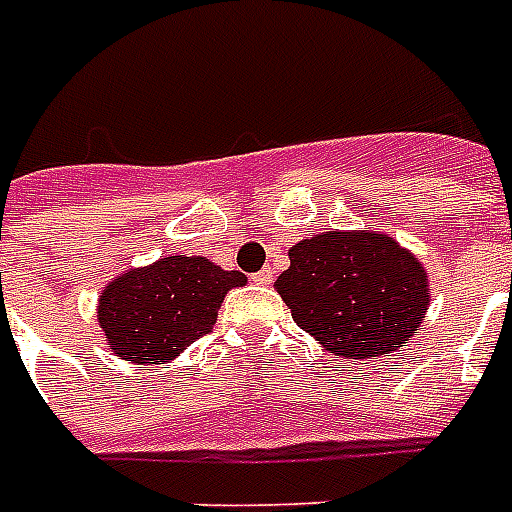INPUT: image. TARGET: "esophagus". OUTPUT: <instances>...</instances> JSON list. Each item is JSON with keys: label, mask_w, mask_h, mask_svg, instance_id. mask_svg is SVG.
<instances>
[{"label": "esophagus", "mask_w": 512, "mask_h": 512, "mask_svg": "<svg viewBox=\"0 0 512 512\" xmlns=\"http://www.w3.org/2000/svg\"><path fill=\"white\" fill-rule=\"evenodd\" d=\"M252 281H255V284H260V287H268V284L273 281V271L271 268H263V271L252 273Z\"/></svg>", "instance_id": "obj_1"}]
</instances>
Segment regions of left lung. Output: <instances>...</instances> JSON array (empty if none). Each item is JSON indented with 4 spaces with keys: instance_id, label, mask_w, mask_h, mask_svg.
Here are the masks:
<instances>
[{
    "instance_id": "8db88e82",
    "label": "left lung",
    "mask_w": 512,
    "mask_h": 512,
    "mask_svg": "<svg viewBox=\"0 0 512 512\" xmlns=\"http://www.w3.org/2000/svg\"><path fill=\"white\" fill-rule=\"evenodd\" d=\"M303 332L342 358L385 356L420 329L430 305L417 257L377 231H324L289 249L276 279Z\"/></svg>"
}]
</instances>
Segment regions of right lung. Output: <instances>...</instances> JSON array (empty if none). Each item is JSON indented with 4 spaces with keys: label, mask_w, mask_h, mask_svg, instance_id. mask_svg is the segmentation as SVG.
<instances>
[{
    "label": "right lung",
    "mask_w": 512,
    "mask_h": 512,
    "mask_svg": "<svg viewBox=\"0 0 512 512\" xmlns=\"http://www.w3.org/2000/svg\"><path fill=\"white\" fill-rule=\"evenodd\" d=\"M244 284V273L223 271L207 257H162L116 276L100 292V329L124 361H172L212 332L223 297Z\"/></svg>",
    "instance_id": "add662e5"
}]
</instances>
